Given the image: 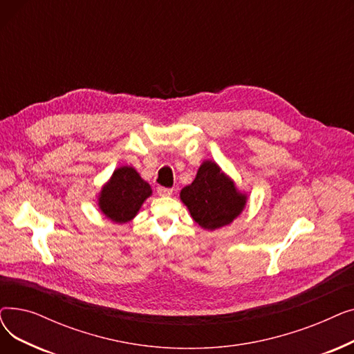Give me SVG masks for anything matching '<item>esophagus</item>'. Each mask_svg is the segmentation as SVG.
Returning a JSON list of instances; mask_svg holds the SVG:
<instances>
[{"label": "esophagus", "instance_id": "1", "mask_svg": "<svg viewBox=\"0 0 354 354\" xmlns=\"http://www.w3.org/2000/svg\"><path fill=\"white\" fill-rule=\"evenodd\" d=\"M156 192H158V195H160V196H171V195L174 194V189L165 188V187H158Z\"/></svg>", "mask_w": 354, "mask_h": 354}]
</instances>
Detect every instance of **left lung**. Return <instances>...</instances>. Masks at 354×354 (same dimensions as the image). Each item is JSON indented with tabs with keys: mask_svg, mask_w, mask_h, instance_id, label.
<instances>
[{
	"mask_svg": "<svg viewBox=\"0 0 354 354\" xmlns=\"http://www.w3.org/2000/svg\"><path fill=\"white\" fill-rule=\"evenodd\" d=\"M180 199L196 224L208 231L230 225L247 203V195L212 160L199 166L194 182L180 191Z\"/></svg>",
	"mask_w": 354,
	"mask_h": 354,
	"instance_id": "8db88e82",
	"label": "left lung"
}]
</instances>
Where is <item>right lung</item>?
Returning <instances> with one entry per match:
<instances>
[{
    "instance_id": "right-lung-1",
    "label": "right lung",
    "mask_w": 354,
    "mask_h": 354,
    "mask_svg": "<svg viewBox=\"0 0 354 354\" xmlns=\"http://www.w3.org/2000/svg\"><path fill=\"white\" fill-rule=\"evenodd\" d=\"M152 195L151 185L132 166H120L99 194L100 211L116 224L132 221Z\"/></svg>"
}]
</instances>
